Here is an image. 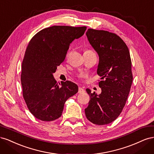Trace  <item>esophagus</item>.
I'll use <instances>...</instances> for the list:
<instances>
[{
	"label": "esophagus",
	"mask_w": 154,
	"mask_h": 154,
	"mask_svg": "<svg viewBox=\"0 0 154 154\" xmlns=\"http://www.w3.org/2000/svg\"><path fill=\"white\" fill-rule=\"evenodd\" d=\"M85 92L84 89H83V88L82 87H79L78 88V93H80V94H82V93H83Z\"/></svg>",
	"instance_id": "34e87169"
}]
</instances>
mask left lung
Segmentation results:
<instances>
[{"mask_svg": "<svg viewBox=\"0 0 154 154\" xmlns=\"http://www.w3.org/2000/svg\"><path fill=\"white\" fill-rule=\"evenodd\" d=\"M86 35L99 56L97 73L100 76V94L90 96L85 109L88 121L98 125L112 123L122 112L132 83V62L127 45L119 36L103 30L88 29Z\"/></svg>", "mask_w": 154, "mask_h": 154, "instance_id": "left-lung-1", "label": "left lung"}]
</instances>
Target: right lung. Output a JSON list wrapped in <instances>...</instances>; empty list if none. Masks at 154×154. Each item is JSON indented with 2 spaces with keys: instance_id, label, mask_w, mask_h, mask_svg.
Listing matches in <instances>:
<instances>
[{
  "instance_id": "right-lung-1",
  "label": "right lung",
  "mask_w": 154,
  "mask_h": 154,
  "mask_svg": "<svg viewBox=\"0 0 154 154\" xmlns=\"http://www.w3.org/2000/svg\"><path fill=\"white\" fill-rule=\"evenodd\" d=\"M87 27L54 26L32 37L22 65L23 96L31 113L44 122L62 114L64 104L78 91L75 83H58L53 73L66 58L69 45L83 35Z\"/></svg>"
}]
</instances>
